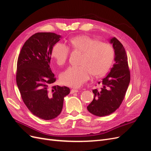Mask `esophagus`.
<instances>
[{
	"mask_svg": "<svg viewBox=\"0 0 151 151\" xmlns=\"http://www.w3.org/2000/svg\"><path fill=\"white\" fill-rule=\"evenodd\" d=\"M77 92H79V90L78 89H71V91H70V94H74V93H77Z\"/></svg>",
	"mask_w": 151,
	"mask_h": 151,
	"instance_id": "34e87169",
	"label": "esophagus"
}]
</instances>
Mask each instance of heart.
<instances>
[{"instance_id":"1","label":"heart","mask_w":151,"mask_h":151,"mask_svg":"<svg viewBox=\"0 0 151 151\" xmlns=\"http://www.w3.org/2000/svg\"><path fill=\"white\" fill-rule=\"evenodd\" d=\"M72 48L83 53L80 66H72L62 72L60 76L61 83L66 86L77 88L93 76H101L111 67L115 50L111 44L99 42L88 35H80L70 40ZM70 50L65 45L58 43L53 47L52 55L58 65L67 62Z\"/></svg>"}]
</instances>
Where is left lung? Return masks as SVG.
<instances>
[{"label":"left lung","mask_w":151,"mask_h":151,"mask_svg":"<svg viewBox=\"0 0 151 151\" xmlns=\"http://www.w3.org/2000/svg\"><path fill=\"white\" fill-rule=\"evenodd\" d=\"M115 50V61L109 74L98 84L101 89L93 90L94 99L88 110L93 115L104 116L120 107L124 99L130 81V73L127 56L123 45L116 38L110 39Z\"/></svg>","instance_id":"1"}]
</instances>
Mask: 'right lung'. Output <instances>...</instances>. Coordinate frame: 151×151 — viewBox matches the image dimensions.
<instances>
[{
	"label": "right lung",
	"instance_id": "right-lung-1",
	"mask_svg": "<svg viewBox=\"0 0 151 151\" xmlns=\"http://www.w3.org/2000/svg\"><path fill=\"white\" fill-rule=\"evenodd\" d=\"M60 36L37 33L24 43L17 62L16 83L22 101L41 119L52 120L60 115L63 98L70 93L66 86H53L56 78L50 67L53 47Z\"/></svg>",
	"mask_w": 151,
	"mask_h": 151
}]
</instances>
